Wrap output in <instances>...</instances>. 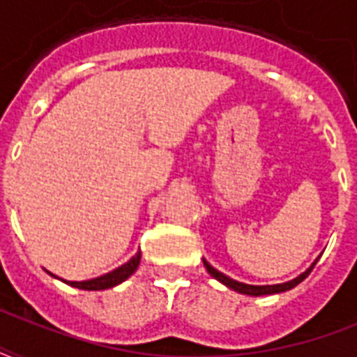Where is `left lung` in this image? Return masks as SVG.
<instances>
[{
	"instance_id": "left-lung-1",
	"label": "left lung",
	"mask_w": 357,
	"mask_h": 357,
	"mask_svg": "<svg viewBox=\"0 0 357 357\" xmlns=\"http://www.w3.org/2000/svg\"><path fill=\"white\" fill-rule=\"evenodd\" d=\"M204 266H206L207 272H209V274H211L215 280H218V282L224 283V285H228L229 289H234V291H237V293L250 294V296H261V294L283 293V291H289V289L296 287V285H298L300 282H304L305 278H307V274L313 271L315 263H313V265H311V268H307L304 274H300L298 278H294V280H291V282H287V283H278V285H246V283L235 282V280H231V278L224 276L222 272H218L217 268H213V266L209 265L206 259H204Z\"/></svg>"
}]
</instances>
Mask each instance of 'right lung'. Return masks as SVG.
Wrapping results in <instances>:
<instances>
[{
  "label": "right lung",
  "mask_w": 357,
  "mask_h": 357,
  "mask_svg": "<svg viewBox=\"0 0 357 357\" xmlns=\"http://www.w3.org/2000/svg\"><path fill=\"white\" fill-rule=\"evenodd\" d=\"M139 263H140V252L139 254H135L133 257L126 263V265L119 266L116 271L109 272V274H105V276L94 278V280H86V282H66V283H70L72 287L85 289V291H103V289H111L114 287V285L122 283L123 280H128V278L137 271Z\"/></svg>",
  "instance_id": "add662e5"
}]
</instances>
